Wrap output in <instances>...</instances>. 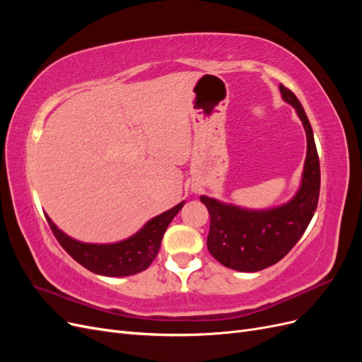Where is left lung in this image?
I'll list each match as a JSON object with an SVG mask.
<instances>
[{
	"label": "left lung",
	"mask_w": 362,
	"mask_h": 362,
	"mask_svg": "<svg viewBox=\"0 0 362 362\" xmlns=\"http://www.w3.org/2000/svg\"><path fill=\"white\" fill-rule=\"evenodd\" d=\"M282 100L294 107L306 133V158L300 187L287 204L269 210H247L201 196L210 213L206 247L223 264L238 272H258L276 264L308 228L319 202L320 163L313 128L300 101L279 84Z\"/></svg>",
	"instance_id": "obj_1"
}]
</instances>
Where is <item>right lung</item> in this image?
Returning a JSON list of instances; mask_svg holds the SVG:
<instances>
[{
	"mask_svg": "<svg viewBox=\"0 0 362 362\" xmlns=\"http://www.w3.org/2000/svg\"><path fill=\"white\" fill-rule=\"evenodd\" d=\"M182 205L184 202H180L170 210L151 218L134 235L110 245L78 242V240L64 234L47 214L45 217L62 247L83 267L103 276H129L146 270L154 261L164 233Z\"/></svg>",
	"mask_w": 362,
	"mask_h": 362,
	"instance_id": "add662e5",
	"label": "right lung"
}]
</instances>
